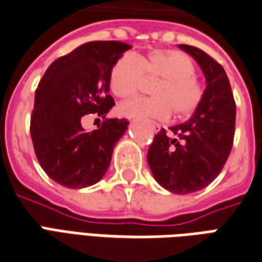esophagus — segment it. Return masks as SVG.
Returning a JSON list of instances; mask_svg holds the SVG:
<instances>
[{
	"instance_id": "34e87169",
	"label": "esophagus",
	"mask_w": 262,
	"mask_h": 262,
	"mask_svg": "<svg viewBox=\"0 0 262 262\" xmlns=\"http://www.w3.org/2000/svg\"><path fill=\"white\" fill-rule=\"evenodd\" d=\"M150 125H151V129H153L154 133H157V132L161 130V126H160L159 123H156V122H151Z\"/></svg>"
}]
</instances>
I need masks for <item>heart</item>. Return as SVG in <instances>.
I'll return each instance as SVG.
<instances>
[{
  "label": "heart",
  "mask_w": 262,
  "mask_h": 262,
  "mask_svg": "<svg viewBox=\"0 0 262 262\" xmlns=\"http://www.w3.org/2000/svg\"><path fill=\"white\" fill-rule=\"evenodd\" d=\"M196 67L188 54L180 50L156 49L136 59L123 54L109 71V88L122 99L136 97L146 78H159L150 88L151 98L122 103L119 112L125 116L187 118L202 101L203 90L195 78Z\"/></svg>",
  "instance_id": "1"
}]
</instances>
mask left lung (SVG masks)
Listing matches in <instances>:
<instances>
[{
  "label": "left lung",
  "mask_w": 262,
  "mask_h": 262,
  "mask_svg": "<svg viewBox=\"0 0 262 262\" xmlns=\"http://www.w3.org/2000/svg\"><path fill=\"white\" fill-rule=\"evenodd\" d=\"M180 49L196 60L206 88L191 119L154 136L147 161L161 187L184 195L208 187L225 167L234 139L236 102L225 69L216 60L195 46Z\"/></svg>",
  "instance_id": "left-lung-1"
}]
</instances>
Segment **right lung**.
<instances>
[{
    "label": "right lung",
    "instance_id": "right-lung-1",
    "mask_svg": "<svg viewBox=\"0 0 262 262\" xmlns=\"http://www.w3.org/2000/svg\"><path fill=\"white\" fill-rule=\"evenodd\" d=\"M129 49L116 40L84 43L49 66L37 85L32 143L45 172L63 187H91L108 170L129 120L105 119L99 129L85 132L80 118L98 113L105 119L114 106L109 71Z\"/></svg>",
    "mask_w": 262,
    "mask_h": 262
}]
</instances>
